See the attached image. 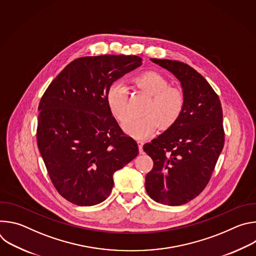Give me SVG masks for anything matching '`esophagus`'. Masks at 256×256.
I'll list each match as a JSON object with an SVG mask.
<instances>
[{
  "label": "esophagus",
  "instance_id": "esophagus-1",
  "mask_svg": "<svg viewBox=\"0 0 256 256\" xmlns=\"http://www.w3.org/2000/svg\"><path fill=\"white\" fill-rule=\"evenodd\" d=\"M138 151H140V153H142L144 142H142V140H138Z\"/></svg>",
  "mask_w": 256,
  "mask_h": 256
}]
</instances>
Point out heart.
I'll use <instances>...</instances> for the list:
<instances>
[{
  "label": "heart",
  "mask_w": 256,
  "mask_h": 256,
  "mask_svg": "<svg viewBox=\"0 0 256 256\" xmlns=\"http://www.w3.org/2000/svg\"><path fill=\"white\" fill-rule=\"evenodd\" d=\"M136 87L150 95L142 109V116L130 118L124 124L126 134L142 140L161 130L171 128L180 118L184 108V95L179 88L169 86L165 77L154 70L144 72L132 79ZM106 102L112 114L124 122L130 114L128 91L124 83L116 82L106 91Z\"/></svg>",
  "instance_id": "1"
}]
</instances>
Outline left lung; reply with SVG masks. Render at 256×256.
Here are the masks:
<instances>
[{
	"label": "left lung",
	"instance_id": "obj_1",
	"mask_svg": "<svg viewBox=\"0 0 256 256\" xmlns=\"http://www.w3.org/2000/svg\"><path fill=\"white\" fill-rule=\"evenodd\" d=\"M180 81L184 108L178 122L144 144L153 160L146 190L157 202L184 204L206 186L225 142L221 101L208 81L190 66L151 58Z\"/></svg>",
	"mask_w": 256,
	"mask_h": 256
}]
</instances>
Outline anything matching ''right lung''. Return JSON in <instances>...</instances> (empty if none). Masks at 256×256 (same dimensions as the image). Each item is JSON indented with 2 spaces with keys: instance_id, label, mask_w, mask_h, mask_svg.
<instances>
[{
  "instance_id": "1",
  "label": "right lung",
  "mask_w": 256,
  "mask_h": 256,
  "mask_svg": "<svg viewBox=\"0 0 256 256\" xmlns=\"http://www.w3.org/2000/svg\"><path fill=\"white\" fill-rule=\"evenodd\" d=\"M142 60L124 54L76 58L40 99L38 149L54 186L72 204L89 206L105 200L114 173L138 154L136 140L109 110L106 91Z\"/></svg>"
}]
</instances>
